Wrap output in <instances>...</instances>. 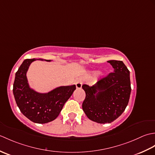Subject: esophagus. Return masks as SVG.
I'll list each match as a JSON object with an SVG mask.
<instances>
[{"instance_id": "esophagus-1", "label": "esophagus", "mask_w": 155, "mask_h": 155, "mask_svg": "<svg viewBox=\"0 0 155 155\" xmlns=\"http://www.w3.org/2000/svg\"><path fill=\"white\" fill-rule=\"evenodd\" d=\"M76 87H77V89H81L82 88V85H83V81L82 80L79 79L76 81Z\"/></svg>"}]
</instances>
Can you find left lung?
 I'll return each mask as SVG.
<instances>
[{
	"label": "left lung",
	"instance_id": "8db88e82",
	"mask_svg": "<svg viewBox=\"0 0 155 155\" xmlns=\"http://www.w3.org/2000/svg\"><path fill=\"white\" fill-rule=\"evenodd\" d=\"M114 68L107 77L89 87L83 84L85 91L83 110L90 120L98 123H110L124 111L131 92L130 72L123 61H107Z\"/></svg>",
	"mask_w": 155,
	"mask_h": 155
}]
</instances>
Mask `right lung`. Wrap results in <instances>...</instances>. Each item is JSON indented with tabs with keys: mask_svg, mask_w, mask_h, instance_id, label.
<instances>
[{
	"mask_svg": "<svg viewBox=\"0 0 155 155\" xmlns=\"http://www.w3.org/2000/svg\"><path fill=\"white\" fill-rule=\"evenodd\" d=\"M36 60L26 59L20 66L15 74L13 94L16 104L26 117L35 123L44 124L54 120L58 116L64 103L76 89V86L59 87L47 93L35 91L29 87L27 72L30 64Z\"/></svg>",
	"mask_w": 155,
	"mask_h": 155,
	"instance_id": "right-lung-1",
	"label": "right lung"
}]
</instances>
